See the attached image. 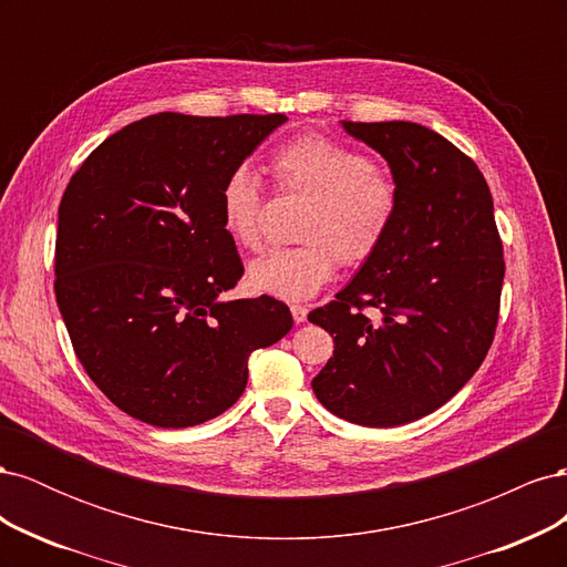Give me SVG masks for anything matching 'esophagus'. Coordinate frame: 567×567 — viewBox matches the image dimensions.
I'll return each mask as SVG.
<instances>
[{"label": "esophagus", "instance_id": "esophagus-1", "mask_svg": "<svg viewBox=\"0 0 567 567\" xmlns=\"http://www.w3.org/2000/svg\"><path fill=\"white\" fill-rule=\"evenodd\" d=\"M290 315H293V321H296V323H302V321L307 319V307L293 305V307H290Z\"/></svg>", "mask_w": 567, "mask_h": 567}]
</instances>
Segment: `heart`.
<instances>
[{"mask_svg": "<svg viewBox=\"0 0 567 567\" xmlns=\"http://www.w3.org/2000/svg\"><path fill=\"white\" fill-rule=\"evenodd\" d=\"M269 167L281 188L310 196L300 225L305 244L257 257L246 281L255 293L298 302L333 279L336 257L359 265L379 250L398 210V186L364 153L321 134L281 144ZM260 179L236 167L221 184L219 219L238 248H260Z\"/></svg>", "mask_w": 567, "mask_h": 567, "instance_id": "heart-1", "label": "heart"}]
</instances>
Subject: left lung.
Masks as SVG:
<instances>
[{
	"mask_svg": "<svg viewBox=\"0 0 567 567\" xmlns=\"http://www.w3.org/2000/svg\"><path fill=\"white\" fill-rule=\"evenodd\" d=\"M340 125L381 153L398 210L354 279L310 312L333 338L312 390L338 419L392 427L433 414L483 364L499 319L502 241L483 173L442 134L406 120ZM364 306L384 312L379 327Z\"/></svg>",
	"mask_w": 567,
	"mask_h": 567,
	"instance_id": "obj_1",
	"label": "left lung"
}]
</instances>
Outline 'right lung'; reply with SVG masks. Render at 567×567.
Masks as SVG:
<instances>
[{
  "instance_id": "1",
  "label": "right lung",
  "mask_w": 567,
  "mask_h": 567,
  "mask_svg": "<svg viewBox=\"0 0 567 567\" xmlns=\"http://www.w3.org/2000/svg\"><path fill=\"white\" fill-rule=\"evenodd\" d=\"M286 115L158 113L115 132L59 205L56 302L84 371L132 419L188 427L248 383V357L290 326L269 296L225 300L241 279L219 192Z\"/></svg>"
}]
</instances>
